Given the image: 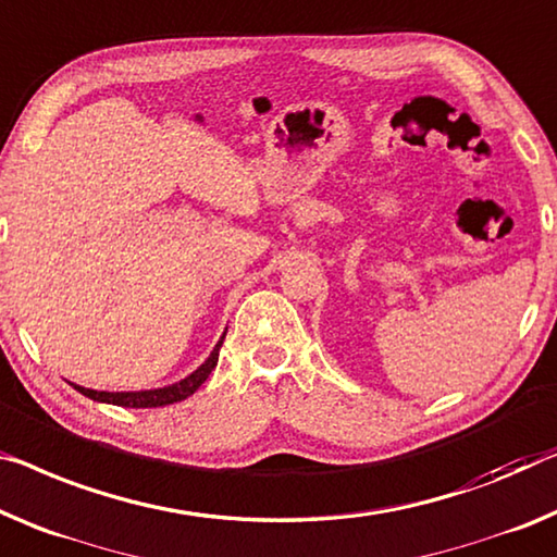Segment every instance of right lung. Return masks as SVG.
Listing matches in <instances>:
<instances>
[{
  "mask_svg": "<svg viewBox=\"0 0 557 557\" xmlns=\"http://www.w3.org/2000/svg\"><path fill=\"white\" fill-rule=\"evenodd\" d=\"M222 339H225V337H222ZM222 339L218 345H214V350H212L210 358L205 360V364H199L193 375L180 380V383H174L170 387L143 389V393H107V389H89V387H79V385H74V389H79V393L87 395L89 400L120 405V408H164V405L180 403L193 393H197V387L202 385L207 377H210V372L214 370V364H218V360H220Z\"/></svg>",
  "mask_w": 557,
  "mask_h": 557,
  "instance_id": "add662e5",
  "label": "right lung"
}]
</instances>
